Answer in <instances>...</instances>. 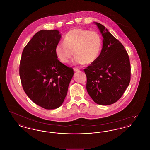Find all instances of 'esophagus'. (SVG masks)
Returning <instances> with one entry per match:
<instances>
[{
	"label": "esophagus",
	"mask_w": 150,
	"mask_h": 150,
	"mask_svg": "<svg viewBox=\"0 0 150 150\" xmlns=\"http://www.w3.org/2000/svg\"><path fill=\"white\" fill-rule=\"evenodd\" d=\"M73 69H74V71L75 72L79 71L80 70L78 68H77V67H74Z\"/></svg>",
	"instance_id": "obj_1"
}]
</instances>
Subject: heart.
<instances>
[{
  "instance_id": "b5f03b06",
  "label": "heart",
  "mask_w": 150,
  "mask_h": 150,
  "mask_svg": "<svg viewBox=\"0 0 150 150\" xmlns=\"http://www.w3.org/2000/svg\"><path fill=\"white\" fill-rule=\"evenodd\" d=\"M64 43L58 44L55 52L63 63H68L74 55V64H91L95 62L100 55L102 48V39L96 31L84 29H72L65 35Z\"/></svg>"
}]
</instances>
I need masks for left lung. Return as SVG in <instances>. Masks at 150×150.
<instances>
[{
    "label": "left lung",
    "mask_w": 150,
    "mask_h": 150,
    "mask_svg": "<svg viewBox=\"0 0 150 150\" xmlns=\"http://www.w3.org/2000/svg\"><path fill=\"white\" fill-rule=\"evenodd\" d=\"M94 23L103 37V45L97 60L84 70L86 90L96 103L110 105L121 98L129 84V58L122 44L103 25Z\"/></svg>",
    "instance_id": "obj_1"
}]
</instances>
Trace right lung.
I'll list each match as a JSON object with an SVG mask.
<instances>
[{
  "label": "right lung",
  "instance_id": "obj_1",
  "mask_svg": "<svg viewBox=\"0 0 150 150\" xmlns=\"http://www.w3.org/2000/svg\"><path fill=\"white\" fill-rule=\"evenodd\" d=\"M61 38L56 30L38 31L24 48L20 61V76L25 92L47 110L62 105L74 75L72 68L57 59L55 48Z\"/></svg>",
  "mask_w": 150,
  "mask_h": 150
}]
</instances>
